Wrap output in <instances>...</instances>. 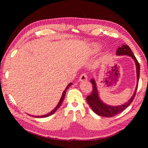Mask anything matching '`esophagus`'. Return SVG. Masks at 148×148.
Returning a JSON list of instances; mask_svg holds the SVG:
<instances>
[{
	"label": "esophagus",
	"instance_id": "esophagus-1",
	"mask_svg": "<svg viewBox=\"0 0 148 148\" xmlns=\"http://www.w3.org/2000/svg\"><path fill=\"white\" fill-rule=\"evenodd\" d=\"M88 79V75L86 73H83L81 74L79 77V81H86Z\"/></svg>",
	"mask_w": 148,
	"mask_h": 148
}]
</instances>
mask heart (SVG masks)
Instances as JSON below:
<instances>
[{"label": "heart", "instance_id": "b5f03b06", "mask_svg": "<svg viewBox=\"0 0 148 148\" xmlns=\"http://www.w3.org/2000/svg\"><path fill=\"white\" fill-rule=\"evenodd\" d=\"M93 48L94 50H95V51H98V50L99 49V46L97 45H93Z\"/></svg>", "mask_w": 148, "mask_h": 148}]
</instances>
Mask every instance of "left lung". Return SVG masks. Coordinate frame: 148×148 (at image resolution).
<instances>
[{"instance_id":"obj_1","label":"left lung","mask_w":148,"mask_h":148,"mask_svg":"<svg viewBox=\"0 0 148 148\" xmlns=\"http://www.w3.org/2000/svg\"><path fill=\"white\" fill-rule=\"evenodd\" d=\"M116 55H128L132 58L134 61L136 62V69H137V84L135 90V92L133 96L128 101L125 103V104L118 106H111L106 105V103H103L99 97L97 89L96 87V84L93 79L91 80V83L93 84V90L90 95L86 97V100L93 111L100 116H104V117H112L115 115H117L119 113L123 112L124 110L130 106V103L132 102L135 96H136L137 89L138 87V83H139V76H140V65L138 62L136 56L134 55L133 52L132 51L130 47L128 45H123L121 47L119 48L116 50Z\"/></svg>"}]
</instances>
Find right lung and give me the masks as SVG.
<instances>
[{
	"instance_id": "right-lung-1",
	"label": "right lung",
	"mask_w": 148,
	"mask_h": 148,
	"mask_svg": "<svg viewBox=\"0 0 148 148\" xmlns=\"http://www.w3.org/2000/svg\"><path fill=\"white\" fill-rule=\"evenodd\" d=\"M72 84V83H69V84H68V86H67V87H66V88L65 89V90L64 91V92H63V93H62V97H61L60 100V101H59V102H58V105L56 106V108H55L54 109H53L52 111L49 112L48 114H45V115H43V116H34V117H36V118H46V117H48V116H51V115L53 114H54V113H55L56 111H57L58 109V108H60V106L62 105L63 100H64V98H65V95L66 91H67V88H69V87Z\"/></svg>"
}]
</instances>
